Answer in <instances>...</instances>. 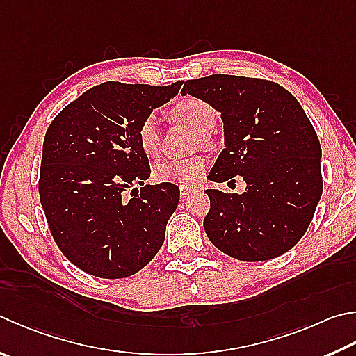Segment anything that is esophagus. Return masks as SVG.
Returning a JSON list of instances; mask_svg holds the SVG:
<instances>
[{"instance_id":"34e87169","label":"esophagus","mask_w":356,"mask_h":356,"mask_svg":"<svg viewBox=\"0 0 356 356\" xmlns=\"http://www.w3.org/2000/svg\"><path fill=\"white\" fill-rule=\"evenodd\" d=\"M179 190H180V196L186 197L193 191V186L191 185H180Z\"/></svg>"}]
</instances>
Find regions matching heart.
I'll list each match as a JSON object with an SVG mask.
<instances>
[{
  "instance_id": "b5f03b06",
  "label": "heart",
  "mask_w": 356,
  "mask_h": 356,
  "mask_svg": "<svg viewBox=\"0 0 356 356\" xmlns=\"http://www.w3.org/2000/svg\"><path fill=\"white\" fill-rule=\"evenodd\" d=\"M170 118L174 121L184 122L197 131V143H209L210 132L215 127L216 111L209 102L195 98V96H186L179 99L168 111ZM160 129L157 121L152 116H147L141 121L137 129V143L141 152L147 157H154L160 149ZM207 160L202 156H193L182 160H166L160 163L154 170V177L161 184L172 185H193L202 177L205 171Z\"/></svg>"
}]
</instances>
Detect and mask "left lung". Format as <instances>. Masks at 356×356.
Listing matches in <instances>:
<instances>
[{"label":"left lung","mask_w":356,"mask_h":356,"mask_svg":"<svg viewBox=\"0 0 356 356\" xmlns=\"http://www.w3.org/2000/svg\"><path fill=\"white\" fill-rule=\"evenodd\" d=\"M184 95L213 106L224 145L209 174L213 182L243 176V195L207 190L204 229L236 260H270L299 243L322 195L321 143L293 95L257 77L211 74L186 81Z\"/></svg>","instance_id":"8db88e82"}]
</instances>
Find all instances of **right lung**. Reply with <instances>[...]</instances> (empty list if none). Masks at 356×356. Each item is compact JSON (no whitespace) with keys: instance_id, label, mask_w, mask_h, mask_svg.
Wrapping results in <instances>:
<instances>
[{"instance_id":"right-lung-1","label":"right lung","mask_w":356,"mask_h":356,"mask_svg":"<svg viewBox=\"0 0 356 356\" xmlns=\"http://www.w3.org/2000/svg\"><path fill=\"white\" fill-rule=\"evenodd\" d=\"M180 87L182 81L165 87L104 82L70 102L49 124L40 202L56 244L83 273L124 279L143 269L163 244L179 186L144 185L129 201L122 193L151 176L137 143L138 126Z\"/></svg>"}]
</instances>
